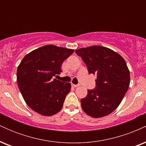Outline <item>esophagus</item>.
<instances>
[{
    "label": "esophagus",
    "mask_w": 146,
    "mask_h": 146,
    "mask_svg": "<svg viewBox=\"0 0 146 146\" xmlns=\"http://www.w3.org/2000/svg\"><path fill=\"white\" fill-rule=\"evenodd\" d=\"M72 86L73 87H75V88H77V87L80 86V84H72Z\"/></svg>",
    "instance_id": "obj_1"
}]
</instances>
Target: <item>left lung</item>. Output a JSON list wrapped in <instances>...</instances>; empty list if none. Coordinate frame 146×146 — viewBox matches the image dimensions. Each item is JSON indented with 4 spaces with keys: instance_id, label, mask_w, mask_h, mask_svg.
Returning a JSON list of instances; mask_svg holds the SVG:
<instances>
[{
    "instance_id": "left-lung-1",
    "label": "left lung",
    "mask_w": 146,
    "mask_h": 146,
    "mask_svg": "<svg viewBox=\"0 0 146 146\" xmlns=\"http://www.w3.org/2000/svg\"><path fill=\"white\" fill-rule=\"evenodd\" d=\"M86 64L89 73L97 75L96 88L88 90L81 99L82 110L100 118L109 115L120 104L130 85V71L125 60L117 52L102 46L75 50Z\"/></svg>"
}]
</instances>
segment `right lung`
<instances>
[{
    "mask_svg": "<svg viewBox=\"0 0 146 146\" xmlns=\"http://www.w3.org/2000/svg\"><path fill=\"white\" fill-rule=\"evenodd\" d=\"M74 50L48 44L27 54L17 68L18 86L30 108L44 116H52L63 106L71 83L53 79Z\"/></svg>",
    "mask_w": 146,
    "mask_h": 146,
    "instance_id": "right-lung-1",
    "label": "right lung"
}]
</instances>
